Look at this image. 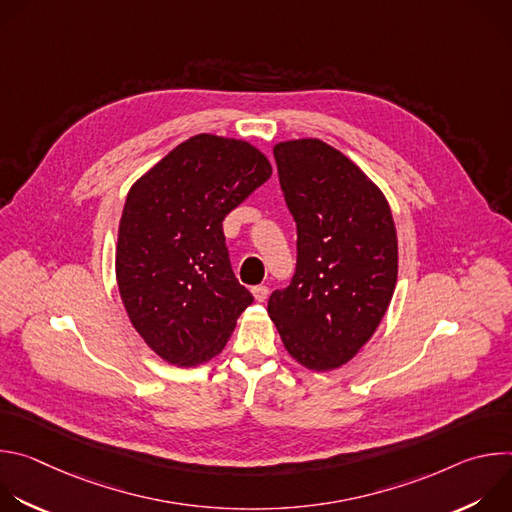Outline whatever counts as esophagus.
Wrapping results in <instances>:
<instances>
[{"label": "esophagus", "mask_w": 512, "mask_h": 512, "mask_svg": "<svg viewBox=\"0 0 512 512\" xmlns=\"http://www.w3.org/2000/svg\"><path fill=\"white\" fill-rule=\"evenodd\" d=\"M251 294L257 302H265L269 296V289L265 285H255V287H251Z\"/></svg>", "instance_id": "1"}]
</instances>
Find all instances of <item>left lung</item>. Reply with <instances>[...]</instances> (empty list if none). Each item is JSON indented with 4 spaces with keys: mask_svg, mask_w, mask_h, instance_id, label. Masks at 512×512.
Listing matches in <instances>:
<instances>
[{
    "mask_svg": "<svg viewBox=\"0 0 512 512\" xmlns=\"http://www.w3.org/2000/svg\"><path fill=\"white\" fill-rule=\"evenodd\" d=\"M273 156L298 227V265L267 312L289 356L328 373L373 338L391 304L397 229L381 188L322 139L279 141Z\"/></svg>",
    "mask_w": 512,
    "mask_h": 512,
    "instance_id": "8db88e82",
    "label": "left lung"
}]
</instances>
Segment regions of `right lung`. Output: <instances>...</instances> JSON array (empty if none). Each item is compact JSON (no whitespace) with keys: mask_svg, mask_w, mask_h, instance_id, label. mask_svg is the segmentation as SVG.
I'll return each mask as SVG.
<instances>
[{"mask_svg":"<svg viewBox=\"0 0 512 512\" xmlns=\"http://www.w3.org/2000/svg\"><path fill=\"white\" fill-rule=\"evenodd\" d=\"M271 172L253 143L198 133L129 188L117 287L131 326L168 364L214 358L253 302L233 273L223 221Z\"/></svg>","mask_w":512,"mask_h":512,"instance_id":"right-lung-1","label":"right lung"}]
</instances>
